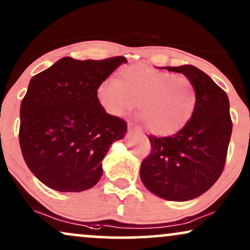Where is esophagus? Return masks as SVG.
Returning <instances> with one entry per match:
<instances>
[{
    "label": "esophagus",
    "mask_w": 250,
    "mask_h": 250,
    "mask_svg": "<svg viewBox=\"0 0 250 250\" xmlns=\"http://www.w3.org/2000/svg\"><path fill=\"white\" fill-rule=\"evenodd\" d=\"M128 129L129 131H134V132H137V134H142V129L140 127H137V125H132V123H129L128 125Z\"/></svg>",
    "instance_id": "1"
}]
</instances>
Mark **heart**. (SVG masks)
I'll return each instance as SVG.
<instances>
[{
  "mask_svg": "<svg viewBox=\"0 0 250 250\" xmlns=\"http://www.w3.org/2000/svg\"><path fill=\"white\" fill-rule=\"evenodd\" d=\"M97 99L105 112L122 116L136 106L138 118L159 136L179 132L194 114L197 94L188 77L160 71L145 64L122 67L115 78L97 86Z\"/></svg>",
  "mask_w": 250,
  "mask_h": 250,
  "instance_id": "1",
  "label": "heart"
}]
</instances>
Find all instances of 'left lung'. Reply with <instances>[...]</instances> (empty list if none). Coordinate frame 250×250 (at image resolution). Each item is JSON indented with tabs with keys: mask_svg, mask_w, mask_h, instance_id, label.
<instances>
[{
	"mask_svg": "<svg viewBox=\"0 0 250 250\" xmlns=\"http://www.w3.org/2000/svg\"><path fill=\"white\" fill-rule=\"evenodd\" d=\"M194 84L197 104L190 121L168 137L148 136L150 156L142 162L141 180L164 200H194L214 185L226 162L232 120L229 97L205 72L192 65L166 67Z\"/></svg>",
	"mask_w": 250,
	"mask_h": 250,
	"instance_id": "left-lung-1",
	"label": "left lung"
}]
</instances>
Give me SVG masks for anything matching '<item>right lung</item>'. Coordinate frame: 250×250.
Masks as SVG:
<instances>
[{"label":"right lung","mask_w":250,"mask_h":250,"mask_svg":"<svg viewBox=\"0 0 250 250\" xmlns=\"http://www.w3.org/2000/svg\"><path fill=\"white\" fill-rule=\"evenodd\" d=\"M122 63L63 58L31 78L21 104L20 144L28 168L47 187L78 192L96 186L113 142L127 132L125 120L109 115L97 86Z\"/></svg>","instance_id":"right-lung-1"}]
</instances>
